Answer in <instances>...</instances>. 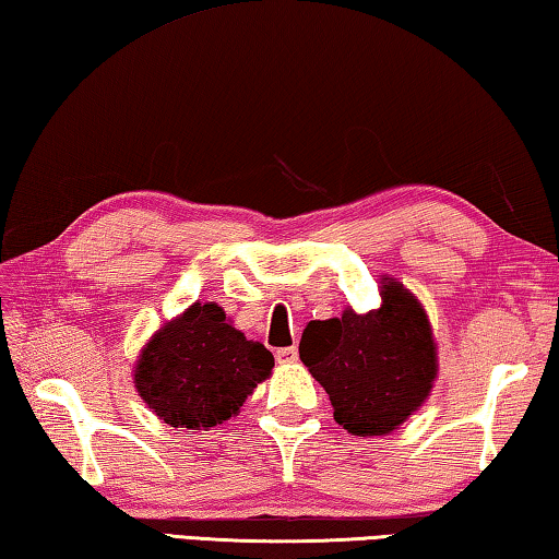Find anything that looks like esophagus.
Returning a JSON list of instances; mask_svg holds the SVG:
<instances>
[{"mask_svg":"<svg viewBox=\"0 0 559 559\" xmlns=\"http://www.w3.org/2000/svg\"><path fill=\"white\" fill-rule=\"evenodd\" d=\"M274 356H277L280 364H295V360L299 358V350H297V346H287V348H280Z\"/></svg>","mask_w":559,"mask_h":559,"instance_id":"34e87169","label":"esophagus"}]
</instances>
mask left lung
Masks as SVG:
<instances>
[{
	"mask_svg": "<svg viewBox=\"0 0 559 559\" xmlns=\"http://www.w3.org/2000/svg\"><path fill=\"white\" fill-rule=\"evenodd\" d=\"M380 309L309 321L299 358L350 435H390L423 407L437 378V344L423 305L393 277L380 282Z\"/></svg>",
	"mask_w": 559,
	"mask_h": 559,
	"instance_id": "obj_1",
	"label": "left lung"
}]
</instances>
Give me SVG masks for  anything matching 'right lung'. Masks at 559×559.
Returning a JSON list of instances; mask_svg holds the SVG:
<instances>
[{"label":"right lung","instance_id":"right-lung-1","mask_svg":"<svg viewBox=\"0 0 559 559\" xmlns=\"http://www.w3.org/2000/svg\"><path fill=\"white\" fill-rule=\"evenodd\" d=\"M274 358L213 301H195L156 331L134 366V388L171 427L209 429L238 415Z\"/></svg>","mask_w":559,"mask_h":559}]
</instances>
